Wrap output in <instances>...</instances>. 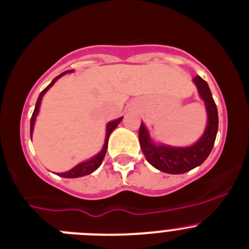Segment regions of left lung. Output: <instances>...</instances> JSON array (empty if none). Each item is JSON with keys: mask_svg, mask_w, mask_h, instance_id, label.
<instances>
[{"mask_svg": "<svg viewBox=\"0 0 249 249\" xmlns=\"http://www.w3.org/2000/svg\"><path fill=\"white\" fill-rule=\"evenodd\" d=\"M193 82L198 88L199 96L204 101L206 114H208V124L205 131L194 145L187 147H176V146L156 143L152 141L143 123H141L139 130L140 147L146 160L155 168L164 173L182 174L200 166L208 159L215 143L217 127H219V115L213 94L208 83L200 76L193 78Z\"/></svg>", "mask_w": 249, "mask_h": 249, "instance_id": "1", "label": "left lung"}]
</instances>
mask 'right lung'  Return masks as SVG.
I'll use <instances>...</instances> for the list:
<instances>
[{
  "label": "right lung",
  "instance_id": "add662e5",
  "mask_svg": "<svg viewBox=\"0 0 249 249\" xmlns=\"http://www.w3.org/2000/svg\"><path fill=\"white\" fill-rule=\"evenodd\" d=\"M67 72H72L71 71H65L62 72L61 75H59L57 77H55L54 80L51 81L50 85L48 86V87L45 88L44 90H41V93L39 94L38 97V101H36V108H34V111H33V115H32V119H30V136H32V134H33V129H34V124H36V115H38L39 113V108H40V104H41V99H43L44 94L46 93V90H49V88L51 87V86L54 85L55 82H56L57 80H59L61 76L66 75ZM123 120V117L122 118H118V119L113 120V122H109L108 125H107V132H106V141H104V145H103V148H102L101 151H99L98 153H97L96 156H93L92 159L87 160V161L85 162H81V163H78L77 166H75L72 169H70V171L67 172H64V173H59L60 177H64V178H78V177H83V176H87V174H90L93 173V172L96 171L97 168H98L99 166L102 164V162H103V159L104 156H106V152H107V148H108V139L109 136H110L111 131H113L115 127L118 126V124H119L120 122Z\"/></svg>",
  "mask_w": 249,
  "mask_h": 249
}]
</instances>
